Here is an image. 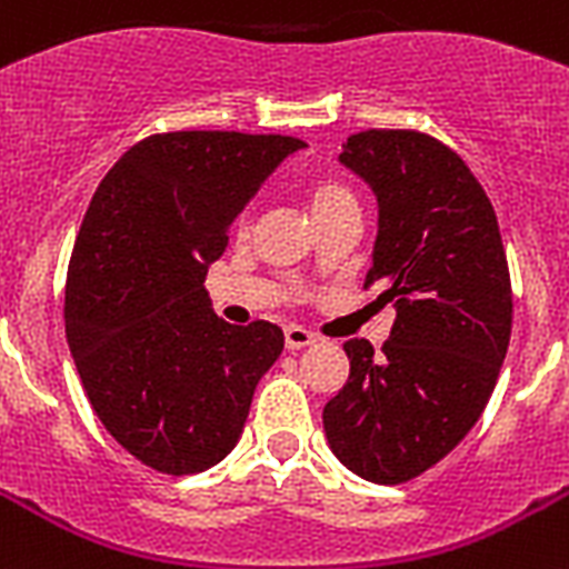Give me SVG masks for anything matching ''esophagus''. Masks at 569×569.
<instances>
[{"label": "esophagus", "instance_id": "1", "mask_svg": "<svg viewBox=\"0 0 569 569\" xmlns=\"http://www.w3.org/2000/svg\"><path fill=\"white\" fill-rule=\"evenodd\" d=\"M283 336H286V348H289V350L309 348V345L318 339L316 332H309L307 327H298V325H286Z\"/></svg>", "mask_w": 569, "mask_h": 569}]
</instances>
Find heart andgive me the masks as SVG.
I'll return each mask as SVG.
<instances>
[{
  "mask_svg": "<svg viewBox=\"0 0 569 569\" xmlns=\"http://www.w3.org/2000/svg\"><path fill=\"white\" fill-rule=\"evenodd\" d=\"M348 198H353V192H350L341 180L336 178L318 180L316 187H312V212L325 210V207L330 204H339V201H348Z\"/></svg>",
  "mask_w": 569,
  "mask_h": 569,
  "instance_id": "obj_1",
  "label": "heart"
}]
</instances>
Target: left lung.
Wrapping results in <instances>:
<instances>
[{"label":"left lung","mask_w":569,"mask_h":569,"mask_svg":"<svg viewBox=\"0 0 569 569\" xmlns=\"http://www.w3.org/2000/svg\"><path fill=\"white\" fill-rule=\"evenodd\" d=\"M339 160L373 189L380 221L365 289L395 303L389 341H345L350 377L325 406L327 445L368 482H409L482 415L511 336V280L482 183L420 131H359Z\"/></svg>","instance_id":"left-lung-1"}]
</instances>
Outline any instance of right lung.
<instances>
[{
    "label": "right lung",
    "mask_w": 569,
    "mask_h": 569,
    "mask_svg": "<svg viewBox=\"0 0 569 569\" xmlns=\"http://www.w3.org/2000/svg\"><path fill=\"white\" fill-rule=\"evenodd\" d=\"M303 146L280 133H154L119 157L87 207L67 271L69 350L104 429L160 473L219 465L283 350L271 321H221L204 277L262 180Z\"/></svg>",
    "instance_id": "add662e5"
}]
</instances>
